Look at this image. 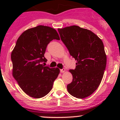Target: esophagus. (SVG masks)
Segmentation results:
<instances>
[{"mask_svg": "<svg viewBox=\"0 0 120 120\" xmlns=\"http://www.w3.org/2000/svg\"><path fill=\"white\" fill-rule=\"evenodd\" d=\"M60 72H61V73H64V72H65V69H64V68L61 69L60 70Z\"/></svg>", "mask_w": 120, "mask_h": 120, "instance_id": "esophagus-1", "label": "esophagus"}]
</instances>
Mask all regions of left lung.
<instances>
[{"instance_id": "obj_1", "label": "left lung", "mask_w": 120, "mask_h": 120, "mask_svg": "<svg viewBox=\"0 0 120 120\" xmlns=\"http://www.w3.org/2000/svg\"><path fill=\"white\" fill-rule=\"evenodd\" d=\"M62 42L77 61L71 69L73 80L67 85L71 95L83 99L91 95L99 86L107 63L103 43L90 30L76 25L58 29Z\"/></svg>"}]
</instances>
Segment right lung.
Returning a JSON list of instances; mask_svg holds the SVG:
<instances>
[{
	"instance_id": "right-lung-1",
	"label": "right lung",
	"mask_w": 120,
	"mask_h": 120,
	"mask_svg": "<svg viewBox=\"0 0 120 120\" xmlns=\"http://www.w3.org/2000/svg\"><path fill=\"white\" fill-rule=\"evenodd\" d=\"M53 39L60 40L56 30L39 25L25 31L12 52L13 77L23 91L34 98L48 94L60 73L59 68L44 65L46 48Z\"/></svg>"
}]
</instances>
